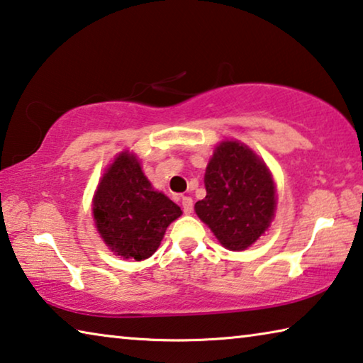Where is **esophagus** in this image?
<instances>
[{
  "mask_svg": "<svg viewBox=\"0 0 363 363\" xmlns=\"http://www.w3.org/2000/svg\"><path fill=\"white\" fill-rule=\"evenodd\" d=\"M182 208L185 214H191L193 213V199L189 196H183L182 198Z\"/></svg>",
  "mask_w": 363,
  "mask_h": 363,
  "instance_id": "esophagus-1",
  "label": "esophagus"
}]
</instances>
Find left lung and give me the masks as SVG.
<instances>
[{"label":"left lung","mask_w":363,"mask_h":363,"mask_svg":"<svg viewBox=\"0 0 363 363\" xmlns=\"http://www.w3.org/2000/svg\"><path fill=\"white\" fill-rule=\"evenodd\" d=\"M206 198L194 211L220 245L242 252L271 225L276 211V185L266 164L238 141H222L214 149L204 175Z\"/></svg>","instance_id":"8db88e82"}]
</instances>
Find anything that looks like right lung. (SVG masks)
I'll return each mask as SVG.
<instances>
[{
  "mask_svg": "<svg viewBox=\"0 0 363 363\" xmlns=\"http://www.w3.org/2000/svg\"><path fill=\"white\" fill-rule=\"evenodd\" d=\"M97 232L115 255L143 261L152 256L182 209L155 191L130 150L116 155L92 201Z\"/></svg>",
  "mask_w": 363,
  "mask_h": 363,
  "instance_id": "1",
  "label": "right lung"
}]
</instances>
